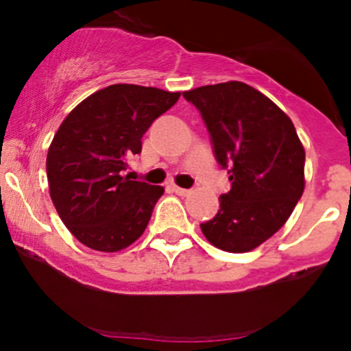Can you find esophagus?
<instances>
[{
    "mask_svg": "<svg viewBox=\"0 0 351 351\" xmlns=\"http://www.w3.org/2000/svg\"><path fill=\"white\" fill-rule=\"evenodd\" d=\"M173 191H175L178 196H188L189 193H191V189H184V188H180V186H173Z\"/></svg>",
    "mask_w": 351,
    "mask_h": 351,
    "instance_id": "esophagus-1",
    "label": "esophagus"
}]
</instances>
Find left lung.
Here are the masks:
<instances>
[{"instance_id": "1", "label": "left lung", "mask_w": 351, "mask_h": 351, "mask_svg": "<svg viewBox=\"0 0 351 351\" xmlns=\"http://www.w3.org/2000/svg\"><path fill=\"white\" fill-rule=\"evenodd\" d=\"M183 97L199 110L216 162L231 181L201 231L217 249L252 251L284 226L304 193L305 150L295 127L271 99L237 80Z\"/></svg>"}]
</instances>
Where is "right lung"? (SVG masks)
I'll return each instance as SVG.
<instances>
[{"label":"right lung","instance_id":"1","mask_svg":"<svg viewBox=\"0 0 351 351\" xmlns=\"http://www.w3.org/2000/svg\"><path fill=\"white\" fill-rule=\"evenodd\" d=\"M180 92L114 84L88 95L60 123L46 170L51 199L66 228L87 247L117 252L143 234L162 186L123 176L142 136Z\"/></svg>","mask_w":351,"mask_h":351}]
</instances>
